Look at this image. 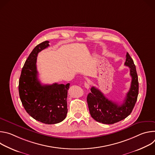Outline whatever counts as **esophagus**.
<instances>
[{
    "mask_svg": "<svg viewBox=\"0 0 155 155\" xmlns=\"http://www.w3.org/2000/svg\"><path fill=\"white\" fill-rule=\"evenodd\" d=\"M84 87L86 88V89H89L90 86V83L85 82V83H84Z\"/></svg>",
    "mask_w": 155,
    "mask_h": 155,
    "instance_id": "1",
    "label": "esophagus"
}]
</instances>
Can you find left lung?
Returning a JSON list of instances; mask_svg holds the SVG:
<instances>
[{
  "instance_id": "obj_1",
  "label": "left lung",
  "mask_w": 155,
  "mask_h": 155,
  "mask_svg": "<svg viewBox=\"0 0 155 155\" xmlns=\"http://www.w3.org/2000/svg\"><path fill=\"white\" fill-rule=\"evenodd\" d=\"M124 65L130 68L132 77L130 89L123 103L121 105L108 100L103 93L94 86L87 96V102L91 117L103 124H112L128 117L133 110L139 94V81L133 60L126 53Z\"/></svg>"
}]
</instances>
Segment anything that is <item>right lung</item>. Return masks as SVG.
<instances>
[{
  "label": "right lung",
  "instance_id": "obj_1",
  "mask_svg": "<svg viewBox=\"0 0 155 155\" xmlns=\"http://www.w3.org/2000/svg\"><path fill=\"white\" fill-rule=\"evenodd\" d=\"M45 41L37 45L26 59L19 80V94L27 113L34 119L45 124L62 121L68 114L67 97L70 84L57 83L42 84L38 79L37 57L49 47Z\"/></svg>",
  "mask_w": 155,
  "mask_h": 155
}]
</instances>
